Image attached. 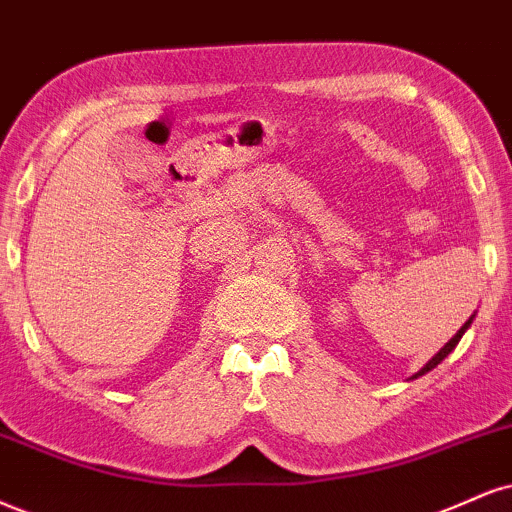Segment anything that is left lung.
Masks as SVG:
<instances>
[{
    "mask_svg": "<svg viewBox=\"0 0 512 512\" xmlns=\"http://www.w3.org/2000/svg\"><path fill=\"white\" fill-rule=\"evenodd\" d=\"M472 319H474V315H472L470 319H467V322H465L463 326H460V329H458V334H455V336L451 338V341H448V343H446V346H443V348L439 350V353H436V355L432 357V360H429V362H427V365H424V367L420 369V372H417V374H412V379L422 377V374H427V372H429V369H434L436 365H439V362H441V360H446V357L453 353V348H455V346H458V341H460V338H463V334H465V331H467V329H470Z\"/></svg>",
    "mask_w": 512,
    "mask_h": 512,
    "instance_id": "obj_1",
    "label": "left lung"
}]
</instances>
